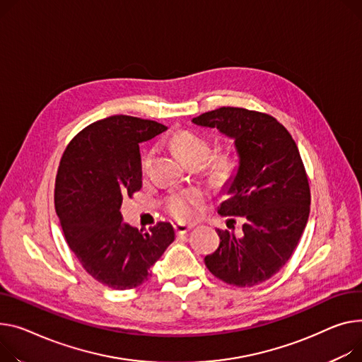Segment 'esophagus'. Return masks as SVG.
<instances>
[{
	"label": "esophagus",
	"mask_w": 362,
	"mask_h": 362,
	"mask_svg": "<svg viewBox=\"0 0 362 362\" xmlns=\"http://www.w3.org/2000/svg\"><path fill=\"white\" fill-rule=\"evenodd\" d=\"M173 227H175V231H176L177 235H185V234H187V233L190 231V228H192L190 226H186V224H182V223H175Z\"/></svg>",
	"instance_id": "obj_1"
}]
</instances>
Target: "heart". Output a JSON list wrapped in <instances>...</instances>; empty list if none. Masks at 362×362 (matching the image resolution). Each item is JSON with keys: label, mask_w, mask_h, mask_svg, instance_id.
Listing matches in <instances>:
<instances>
[{"label": "heart", "mask_w": 362, "mask_h": 362, "mask_svg": "<svg viewBox=\"0 0 362 362\" xmlns=\"http://www.w3.org/2000/svg\"><path fill=\"white\" fill-rule=\"evenodd\" d=\"M173 148L177 153V156L186 163H199L204 164L209 156H211V146L209 142L202 138L201 135L190 132V131H182L173 138ZM153 160V151L146 153L142 157V172H147ZM237 170V158L233 153H221L215 156L209 165L211 176L218 182H227L230 180ZM204 202V195L199 190L192 189L186 192H179V194L172 195L167 199V211L173 218L177 221H192L195 220L201 205Z\"/></svg>", "instance_id": "obj_1"}]
</instances>
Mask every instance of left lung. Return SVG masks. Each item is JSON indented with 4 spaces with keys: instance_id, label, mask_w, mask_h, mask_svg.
Masks as SVG:
<instances>
[{
    "instance_id": "obj_1",
    "label": "left lung",
    "mask_w": 362,
    "mask_h": 362,
    "mask_svg": "<svg viewBox=\"0 0 362 362\" xmlns=\"http://www.w3.org/2000/svg\"><path fill=\"white\" fill-rule=\"evenodd\" d=\"M192 122L233 138L238 154L218 212L242 216L243 234L216 230L220 246L205 256L206 268L226 284L257 285L291 257L308 220L310 186L297 144L274 116L243 107L215 109Z\"/></svg>"
}]
</instances>
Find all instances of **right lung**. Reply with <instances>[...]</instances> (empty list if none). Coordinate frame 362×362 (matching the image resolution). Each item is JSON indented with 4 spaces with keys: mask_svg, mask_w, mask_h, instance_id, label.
<instances>
[{
    "mask_svg": "<svg viewBox=\"0 0 362 362\" xmlns=\"http://www.w3.org/2000/svg\"><path fill=\"white\" fill-rule=\"evenodd\" d=\"M165 129L148 119L109 116L72 138L58 167L55 209L66 243L86 272L113 290L146 282L175 240L170 223L138 230L119 211L142 187L138 144Z\"/></svg>",
    "mask_w": 362,
    "mask_h": 362,
    "instance_id": "obj_1",
    "label": "right lung"
}]
</instances>
